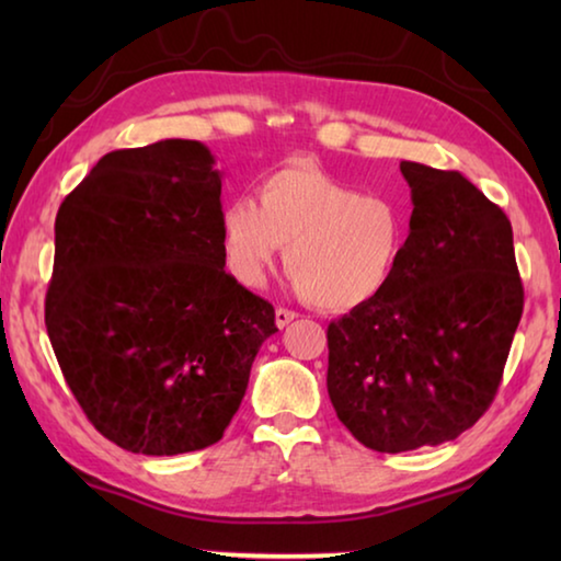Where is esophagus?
<instances>
[{
	"mask_svg": "<svg viewBox=\"0 0 561 561\" xmlns=\"http://www.w3.org/2000/svg\"><path fill=\"white\" fill-rule=\"evenodd\" d=\"M297 319V311H291V309H284V307H279L277 311H274V324H277L279 329H284L289 324V321H294Z\"/></svg>",
	"mask_w": 561,
	"mask_h": 561,
	"instance_id": "obj_1",
	"label": "esophagus"
}]
</instances>
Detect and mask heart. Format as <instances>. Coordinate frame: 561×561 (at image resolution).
I'll return each mask as SVG.
<instances>
[{
  "mask_svg": "<svg viewBox=\"0 0 561 561\" xmlns=\"http://www.w3.org/2000/svg\"><path fill=\"white\" fill-rule=\"evenodd\" d=\"M257 197H230L217 220L225 267L242 287H260L284 247L294 287L319 309L368 307L396 282L411 215L393 197L358 193L317 165L267 170Z\"/></svg>",
  "mask_w": 561,
  "mask_h": 561,
  "instance_id": "b5f03b06",
  "label": "heart"
}]
</instances>
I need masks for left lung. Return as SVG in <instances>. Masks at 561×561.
<instances>
[{
  "label": "left lung",
  "instance_id": "1",
  "mask_svg": "<svg viewBox=\"0 0 561 561\" xmlns=\"http://www.w3.org/2000/svg\"><path fill=\"white\" fill-rule=\"evenodd\" d=\"M411 242L381 299L331 321L327 388L366 448L455 440L488 411L525 307L512 225L458 170L403 160Z\"/></svg>",
  "mask_w": 561,
  "mask_h": 561
}]
</instances>
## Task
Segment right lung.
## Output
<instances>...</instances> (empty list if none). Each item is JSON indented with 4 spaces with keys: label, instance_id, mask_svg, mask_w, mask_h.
<instances>
[{
    "label": "right lung",
    "instance_id": "right-lung-1",
    "mask_svg": "<svg viewBox=\"0 0 561 561\" xmlns=\"http://www.w3.org/2000/svg\"><path fill=\"white\" fill-rule=\"evenodd\" d=\"M222 173L201 140L103 156L54 225L46 331L111 443L203 450L240 408L274 307L225 272Z\"/></svg>",
    "mask_w": 561,
    "mask_h": 561
}]
</instances>
